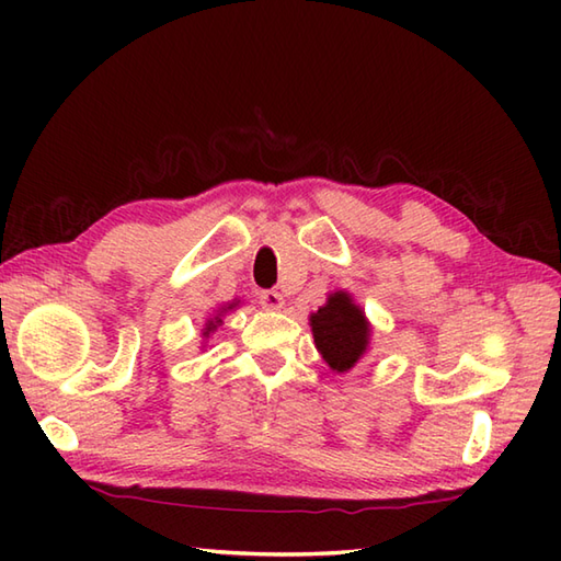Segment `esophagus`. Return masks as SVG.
<instances>
[{"mask_svg": "<svg viewBox=\"0 0 561 561\" xmlns=\"http://www.w3.org/2000/svg\"><path fill=\"white\" fill-rule=\"evenodd\" d=\"M260 304L262 308H267V311H279V308H284V294L277 289L260 291Z\"/></svg>", "mask_w": 561, "mask_h": 561, "instance_id": "obj_1", "label": "esophagus"}]
</instances>
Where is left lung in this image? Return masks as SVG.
<instances>
[{
    "instance_id": "left-lung-1",
    "label": "left lung",
    "mask_w": 561,
    "mask_h": 561,
    "mask_svg": "<svg viewBox=\"0 0 561 561\" xmlns=\"http://www.w3.org/2000/svg\"><path fill=\"white\" fill-rule=\"evenodd\" d=\"M316 350L337 374H347L368 350L371 325L347 291L328 296V304L311 313Z\"/></svg>"
}]
</instances>
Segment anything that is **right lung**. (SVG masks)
Here are the masks:
<instances>
[{
    "label": "right lung",
    "instance_id": "add662e5",
    "mask_svg": "<svg viewBox=\"0 0 561 561\" xmlns=\"http://www.w3.org/2000/svg\"><path fill=\"white\" fill-rule=\"evenodd\" d=\"M233 306H236V304H229V306H226V308H221V311H219L217 316L209 318V320H207V325H205V330H202V337H209L211 332L221 325V313H224V311H231Z\"/></svg>",
    "mask_w": 561,
    "mask_h": 561
}]
</instances>
